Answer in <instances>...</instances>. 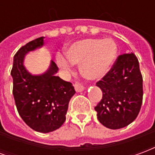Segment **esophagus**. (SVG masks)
Listing matches in <instances>:
<instances>
[{
  "mask_svg": "<svg viewBox=\"0 0 155 155\" xmlns=\"http://www.w3.org/2000/svg\"><path fill=\"white\" fill-rule=\"evenodd\" d=\"M74 86V90H75L76 92H82V91L84 90V86H83L82 84H80V83H75Z\"/></svg>",
  "mask_w": 155,
  "mask_h": 155,
  "instance_id": "1",
  "label": "esophagus"
}]
</instances>
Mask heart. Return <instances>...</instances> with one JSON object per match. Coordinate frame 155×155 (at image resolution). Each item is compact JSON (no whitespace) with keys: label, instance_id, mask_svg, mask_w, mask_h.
Wrapping results in <instances>:
<instances>
[{"label":"heart","instance_id":"heart-1","mask_svg":"<svg viewBox=\"0 0 155 155\" xmlns=\"http://www.w3.org/2000/svg\"><path fill=\"white\" fill-rule=\"evenodd\" d=\"M116 43L112 39H85L71 44L65 51V56L58 54V65L64 71L71 64L81 65V73L85 79L97 81L110 71L116 59Z\"/></svg>","mask_w":155,"mask_h":155}]
</instances>
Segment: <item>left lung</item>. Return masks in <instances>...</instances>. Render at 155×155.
Here are the masks:
<instances>
[{
  "instance_id": "left-lung-1",
  "label": "left lung",
  "mask_w": 155,
  "mask_h": 155,
  "mask_svg": "<svg viewBox=\"0 0 155 155\" xmlns=\"http://www.w3.org/2000/svg\"><path fill=\"white\" fill-rule=\"evenodd\" d=\"M96 85L102 91L103 97L94 110L104 126L118 130L136 119L143 101V78L135 54L120 55Z\"/></svg>"
}]
</instances>
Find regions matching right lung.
I'll return each mask as SVG.
<instances>
[{"instance_id":"right-lung-1","label":"right lung","mask_w":155,"mask_h":155,"mask_svg":"<svg viewBox=\"0 0 155 155\" xmlns=\"http://www.w3.org/2000/svg\"><path fill=\"white\" fill-rule=\"evenodd\" d=\"M43 45L44 37H40L22 46L14 56L11 74L20 116L32 130L49 133L63 124L75 91L71 83L55 75L58 67L53 61L41 74H32L27 71L24 64L25 55Z\"/></svg>"}]
</instances>
